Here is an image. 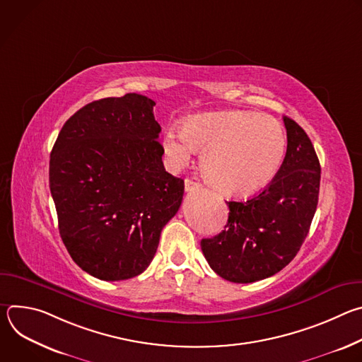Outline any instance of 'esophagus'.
I'll list each match as a JSON object with an SVG mask.
<instances>
[{
  "label": "esophagus",
  "mask_w": 362,
  "mask_h": 362,
  "mask_svg": "<svg viewBox=\"0 0 362 362\" xmlns=\"http://www.w3.org/2000/svg\"><path fill=\"white\" fill-rule=\"evenodd\" d=\"M200 187H202V185H200L199 182H194V180H192V179H186V180H185V190H186V192L197 190V189H200Z\"/></svg>",
  "instance_id": "1"
}]
</instances>
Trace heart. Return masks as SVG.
<instances>
[{
  "instance_id": "b5f03b06",
  "label": "heart",
  "mask_w": 362,
  "mask_h": 362,
  "mask_svg": "<svg viewBox=\"0 0 362 362\" xmlns=\"http://www.w3.org/2000/svg\"><path fill=\"white\" fill-rule=\"evenodd\" d=\"M162 148L175 169L203 150L200 165L206 180L223 194L250 196L276 177L285 159L286 133L267 115L214 112L186 119L182 129H168Z\"/></svg>"
}]
</instances>
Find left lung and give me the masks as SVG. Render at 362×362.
<instances>
[{
    "label": "left lung",
    "instance_id": "obj_1",
    "mask_svg": "<svg viewBox=\"0 0 362 362\" xmlns=\"http://www.w3.org/2000/svg\"><path fill=\"white\" fill-rule=\"evenodd\" d=\"M286 154L276 177L245 202H228L219 235L202 239L211 268L223 279L250 284L284 269L300 249L314 219L321 180L315 148L305 130L284 116Z\"/></svg>",
    "mask_w": 362,
    "mask_h": 362
}]
</instances>
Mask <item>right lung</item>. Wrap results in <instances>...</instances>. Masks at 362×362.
Returning a JSON list of instances; mask_svg holds the SVG:
<instances>
[{"label": "right lung", "instance_id": "1", "mask_svg": "<svg viewBox=\"0 0 362 362\" xmlns=\"http://www.w3.org/2000/svg\"><path fill=\"white\" fill-rule=\"evenodd\" d=\"M151 98L88 103L63 126L49 156V190L73 261L101 281L140 275L179 211L185 182L165 170Z\"/></svg>", "mask_w": 362, "mask_h": 362}]
</instances>
